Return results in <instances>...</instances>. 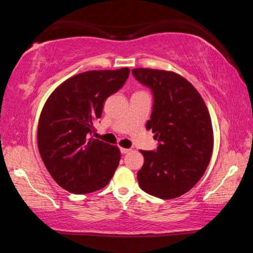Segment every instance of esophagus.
<instances>
[{
    "label": "esophagus",
    "instance_id": "34e87169",
    "mask_svg": "<svg viewBox=\"0 0 253 253\" xmlns=\"http://www.w3.org/2000/svg\"><path fill=\"white\" fill-rule=\"evenodd\" d=\"M128 152H130L129 148H123V147L121 148V153H122V154H127Z\"/></svg>",
    "mask_w": 253,
    "mask_h": 253
}]
</instances>
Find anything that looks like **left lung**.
I'll return each mask as SVG.
<instances>
[{"instance_id":"1","label":"left lung","mask_w":253,"mask_h":253,"mask_svg":"<svg viewBox=\"0 0 253 253\" xmlns=\"http://www.w3.org/2000/svg\"><path fill=\"white\" fill-rule=\"evenodd\" d=\"M140 84L152 89L154 106L146 128L155 132L156 151H140L144 165L137 173L140 188L163 200L193 187L213 152V128L208 107L193 84L173 71L136 68Z\"/></svg>"}]
</instances>
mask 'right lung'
<instances>
[{"label": "right lung", "mask_w": 253, "mask_h": 253, "mask_svg": "<svg viewBox=\"0 0 253 253\" xmlns=\"http://www.w3.org/2000/svg\"><path fill=\"white\" fill-rule=\"evenodd\" d=\"M128 68L72 76L46 99L38 125V147L51 176L66 191L87 194L109 183L121 151L90 137L105 100L121 89Z\"/></svg>", "instance_id": "1"}]
</instances>
